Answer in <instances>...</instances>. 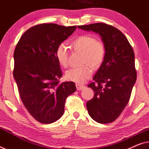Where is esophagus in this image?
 Here are the masks:
<instances>
[{"label":"esophagus","mask_w":149,"mask_h":149,"mask_svg":"<svg viewBox=\"0 0 149 149\" xmlns=\"http://www.w3.org/2000/svg\"><path fill=\"white\" fill-rule=\"evenodd\" d=\"M76 87H77V90H82V89H83L85 88V86L84 85H81V84H79V83H77L76 84Z\"/></svg>","instance_id":"obj_1"}]
</instances>
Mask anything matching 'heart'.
<instances>
[{
	"mask_svg": "<svg viewBox=\"0 0 149 149\" xmlns=\"http://www.w3.org/2000/svg\"><path fill=\"white\" fill-rule=\"evenodd\" d=\"M72 48L77 52H83L82 66L68 69L65 73L67 80L77 83H82L91 77V69H97L104 62L106 56V47L102 40H96L92 36L83 34L75 38L71 43ZM56 56L61 66H68V49L64 43L57 47Z\"/></svg>",
	"mask_w": 149,
	"mask_h": 149,
	"instance_id": "heart-1",
	"label": "heart"
}]
</instances>
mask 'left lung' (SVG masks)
I'll list each match as a JSON object with an SVG mask.
<instances>
[{
  "label": "left lung",
  "mask_w": 149,
  "mask_h": 149,
  "mask_svg": "<svg viewBox=\"0 0 149 149\" xmlns=\"http://www.w3.org/2000/svg\"><path fill=\"white\" fill-rule=\"evenodd\" d=\"M80 29L99 34L106 47L104 62L88 85L94 96L87 102L89 115L100 123L113 122L130 100L137 73L134 53L125 36L104 23L78 26Z\"/></svg>",
  "instance_id": "1"
}]
</instances>
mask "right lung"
Returning a JSON list of instances; mask_svg holds the SVG:
<instances>
[{
    "label": "right lung",
    "mask_w": 149,
    "mask_h": 149,
    "mask_svg": "<svg viewBox=\"0 0 149 149\" xmlns=\"http://www.w3.org/2000/svg\"><path fill=\"white\" fill-rule=\"evenodd\" d=\"M76 28L38 24L26 30L15 47L14 79L24 107L40 123H52L60 119L67 97L76 91L74 82L59 83L62 70L56 56L59 45Z\"/></svg>",
    "instance_id": "right-lung-1"
}]
</instances>
